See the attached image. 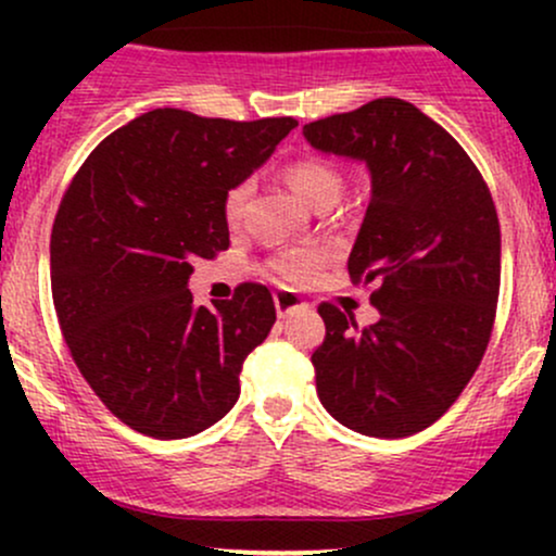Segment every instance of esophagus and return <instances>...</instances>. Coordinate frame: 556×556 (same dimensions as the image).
<instances>
[{
	"instance_id": "1",
	"label": "esophagus",
	"mask_w": 556,
	"mask_h": 556,
	"mask_svg": "<svg viewBox=\"0 0 556 556\" xmlns=\"http://www.w3.org/2000/svg\"><path fill=\"white\" fill-rule=\"evenodd\" d=\"M274 308H277L279 318H287V316L298 314V311L308 308V303H305V300L300 298L298 292H292V290H277V292H274Z\"/></svg>"
}]
</instances>
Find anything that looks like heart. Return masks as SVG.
I'll use <instances>...</instances> for the list:
<instances>
[{
  "instance_id": "b5f03b06",
  "label": "heart",
  "mask_w": 556,
  "mask_h": 556,
  "mask_svg": "<svg viewBox=\"0 0 556 556\" xmlns=\"http://www.w3.org/2000/svg\"><path fill=\"white\" fill-rule=\"evenodd\" d=\"M285 180L292 190H295L300 201H305L311 208H316V212L324 206H334V203L340 201L344 188V177L340 167H334V164L321 156H305L292 162L290 167L285 169ZM251 195V180L235 182L232 188L227 190L225 203H222V214H225L227 227L235 229L242 225ZM331 256H334V245H329V242H314V245L290 248V251L277 253V256L271 258V269L277 271V277L285 279V282L300 285L308 282L311 277H316V271L321 269Z\"/></svg>"
}]
</instances>
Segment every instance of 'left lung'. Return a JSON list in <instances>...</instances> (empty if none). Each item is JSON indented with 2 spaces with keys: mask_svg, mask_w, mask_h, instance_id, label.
<instances>
[{
  "mask_svg": "<svg viewBox=\"0 0 556 556\" xmlns=\"http://www.w3.org/2000/svg\"><path fill=\"white\" fill-rule=\"evenodd\" d=\"M303 136L371 172L348 271L374 285L379 321L358 329L353 314L318 305V400L366 437H410L450 410L486 353L502 271L494 201L463 146L410 101L384 96Z\"/></svg>",
  "mask_w": 556,
  "mask_h": 556,
  "instance_id": "8db88e82",
  "label": "left lung"
}]
</instances>
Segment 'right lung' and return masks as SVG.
Segmentation results:
<instances>
[{
	"label": "right lung",
	"instance_id": "1",
	"mask_svg": "<svg viewBox=\"0 0 556 556\" xmlns=\"http://www.w3.org/2000/svg\"><path fill=\"white\" fill-rule=\"evenodd\" d=\"M298 127L146 112L106 136L70 182L52 229V298L96 397L154 439H185L240 397L248 353L277 311L264 285L193 305V258L229 248L227 190Z\"/></svg>",
	"mask_w": 556,
	"mask_h": 556
}]
</instances>
